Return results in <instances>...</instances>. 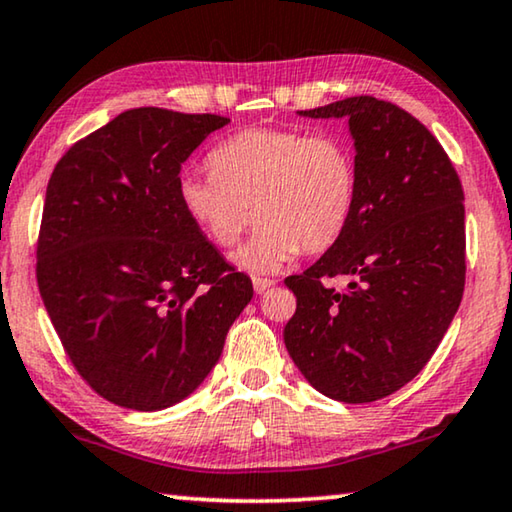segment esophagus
I'll return each instance as SVG.
<instances>
[{"label": "esophagus", "instance_id": "34e87169", "mask_svg": "<svg viewBox=\"0 0 512 512\" xmlns=\"http://www.w3.org/2000/svg\"><path fill=\"white\" fill-rule=\"evenodd\" d=\"M251 284H254V291L261 295V293L268 291V288L274 286V281L268 279V277H254V279H251Z\"/></svg>", "mask_w": 512, "mask_h": 512}]
</instances>
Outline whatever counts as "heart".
Segmentation results:
<instances>
[{
	"instance_id": "b5f03b06",
	"label": "heart",
	"mask_w": 512,
	"mask_h": 512,
	"mask_svg": "<svg viewBox=\"0 0 512 512\" xmlns=\"http://www.w3.org/2000/svg\"><path fill=\"white\" fill-rule=\"evenodd\" d=\"M210 166L212 173L180 177V203L219 247H233L261 221L256 238L235 256L254 272L279 270L300 249H330L358 205V159L339 133L244 129L214 147Z\"/></svg>"
}]
</instances>
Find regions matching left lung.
Returning a JSON list of instances; mask_svg holds the SVG:
<instances>
[{
	"mask_svg": "<svg viewBox=\"0 0 512 512\" xmlns=\"http://www.w3.org/2000/svg\"><path fill=\"white\" fill-rule=\"evenodd\" d=\"M302 117H346L358 159V205L346 233L284 284L298 307L284 344L325 397H388L432 358L464 293L462 182L425 124L395 103L348 96ZM348 273L335 292L324 281Z\"/></svg>",
	"mask_w": 512,
	"mask_h": 512,
	"instance_id": "8db88e82",
	"label": "left lung"
}]
</instances>
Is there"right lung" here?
I'll use <instances>...</instances> for the list:
<instances>
[{
	"label": "right lung",
	"mask_w": 512,
	"mask_h": 512,
	"mask_svg": "<svg viewBox=\"0 0 512 512\" xmlns=\"http://www.w3.org/2000/svg\"><path fill=\"white\" fill-rule=\"evenodd\" d=\"M221 115L133 108L78 140L46 189L36 281L59 342L103 399L161 411L217 365L254 286L177 194Z\"/></svg>",
	"instance_id": "obj_1"
}]
</instances>
